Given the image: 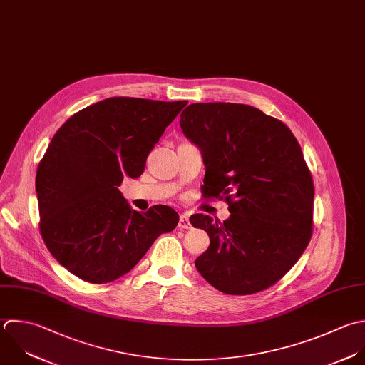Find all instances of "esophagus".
<instances>
[{"label": "esophagus", "mask_w": 365, "mask_h": 365, "mask_svg": "<svg viewBox=\"0 0 365 365\" xmlns=\"http://www.w3.org/2000/svg\"><path fill=\"white\" fill-rule=\"evenodd\" d=\"M178 227L182 229V230L192 229V225H190V222H189V216H187V215L183 213V215L179 216V225H178Z\"/></svg>", "instance_id": "34e87169"}]
</instances>
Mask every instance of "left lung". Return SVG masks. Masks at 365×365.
<instances>
[{"label": "left lung", "mask_w": 365, "mask_h": 365, "mask_svg": "<svg viewBox=\"0 0 365 365\" xmlns=\"http://www.w3.org/2000/svg\"><path fill=\"white\" fill-rule=\"evenodd\" d=\"M179 123L200 149L205 197H225L230 212L223 223L190 217L210 239L195 260L197 272L226 294L269 289L312 237L314 186L297 139L283 122L243 103H192Z\"/></svg>", "instance_id": "left-lung-1"}]
</instances>
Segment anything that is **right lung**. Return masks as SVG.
<instances>
[{
	"mask_svg": "<svg viewBox=\"0 0 365 365\" xmlns=\"http://www.w3.org/2000/svg\"><path fill=\"white\" fill-rule=\"evenodd\" d=\"M186 101L113 96L72 115L36 169L42 239L68 272L95 284L113 282L172 232L179 215L156 205L132 210L119 192L139 178L146 158Z\"/></svg>",
	"mask_w": 365,
	"mask_h": 365,
	"instance_id": "obj_1",
	"label": "right lung"
}]
</instances>
